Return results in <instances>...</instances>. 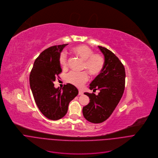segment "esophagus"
<instances>
[{
	"label": "esophagus",
	"mask_w": 158,
	"mask_h": 158,
	"mask_svg": "<svg viewBox=\"0 0 158 158\" xmlns=\"http://www.w3.org/2000/svg\"><path fill=\"white\" fill-rule=\"evenodd\" d=\"M83 94V91L81 90H79V91H78V94H79V95H82Z\"/></svg>",
	"instance_id": "34e87169"
}]
</instances>
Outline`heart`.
Returning a JSON list of instances; mask_svg holds the SVG:
<instances>
[{
	"label": "heart",
	"mask_w": 158,
	"mask_h": 158,
	"mask_svg": "<svg viewBox=\"0 0 158 158\" xmlns=\"http://www.w3.org/2000/svg\"><path fill=\"white\" fill-rule=\"evenodd\" d=\"M72 52L84 61L83 69L93 76L99 75L103 69L105 60L102 55L94 53L93 50L86 45H77L72 48ZM59 64L63 68L67 66V57L65 52H61L59 56ZM89 76L86 72L77 73L70 72L65 77L67 82L77 87L81 88L88 80Z\"/></svg>",
	"instance_id": "b5f03b06"
}]
</instances>
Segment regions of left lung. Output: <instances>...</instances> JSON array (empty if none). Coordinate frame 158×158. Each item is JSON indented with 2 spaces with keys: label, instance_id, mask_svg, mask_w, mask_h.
<instances>
[{
  "label": "left lung",
  "instance_id": "8db88e82",
  "mask_svg": "<svg viewBox=\"0 0 158 158\" xmlns=\"http://www.w3.org/2000/svg\"><path fill=\"white\" fill-rule=\"evenodd\" d=\"M105 57L102 72L89 84L93 91L99 90L98 95L85 93L89 103L83 108L85 118L93 123L106 120L119 102L124 90L125 69L119 58L108 49L98 46Z\"/></svg>",
  "mask_w": 158,
  "mask_h": 158
}]
</instances>
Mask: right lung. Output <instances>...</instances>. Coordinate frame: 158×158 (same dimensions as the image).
<instances>
[{"instance_id":"right-lung-1","label":"right lung","mask_w":158,"mask_h":158,"mask_svg":"<svg viewBox=\"0 0 158 158\" xmlns=\"http://www.w3.org/2000/svg\"><path fill=\"white\" fill-rule=\"evenodd\" d=\"M68 44L50 47L35 59L29 81L35 102L42 113L48 119L58 120L67 113L70 102L77 96L78 89L67 83L59 89L54 87L55 77L61 72L59 56Z\"/></svg>"}]
</instances>
